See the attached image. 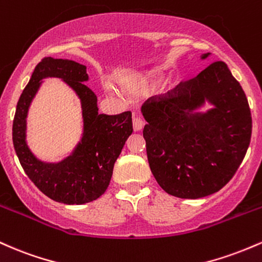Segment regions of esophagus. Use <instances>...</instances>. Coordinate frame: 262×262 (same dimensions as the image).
<instances>
[{
	"label": "esophagus",
	"instance_id": "obj_1",
	"mask_svg": "<svg viewBox=\"0 0 262 262\" xmlns=\"http://www.w3.org/2000/svg\"><path fill=\"white\" fill-rule=\"evenodd\" d=\"M132 123H134L135 131H141L143 128V126H145V121H143L140 116L134 117V121H132Z\"/></svg>",
	"mask_w": 262,
	"mask_h": 262
}]
</instances>
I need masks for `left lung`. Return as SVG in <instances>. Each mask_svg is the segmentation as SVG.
I'll return each mask as SVG.
<instances>
[{
	"label": "left lung",
	"mask_w": 262,
	"mask_h": 262,
	"mask_svg": "<svg viewBox=\"0 0 262 262\" xmlns=\"http://www.w3.org/2000/svg\"><path fill=\"white\" fill-rule=\"evenodd\" d=\"M205 98L216 107L207 114L193 113ZM142 114L148 122L143 137L149 168L161 188L178 198L196 199L222 189L242 164L251 140L248 99L222 60L181 81L166 96L149 98Z\"/></svg>",
	"instance_id": "left-lung-1"
}]
</instances>
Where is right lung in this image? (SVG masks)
<instances>
[{"label": "right lung", "instance_id": "right-lung-1", "mask_svg": "<svg viewBox=\"0 0 262 262\" xmlns=\"http://www.w3.org/2000/svg\"><path fill=\"white\" fill-rule=\"evenodd\" d=\"M47 76L61 77L82 100L84 136L76 152L63 163L43 164L25 143V117L40 80ZM88 80L86 67L68 59L44 58L34 68L27 86L17 102L12 126L14 151L28 178L40 192L64 204H84L98 199L110 183L115 161L132 134L131 111L119 115L99 114L98 98L83 81Z\"/></svg>", "mask_w": 262, "mask_h": 262}]
</instances>
